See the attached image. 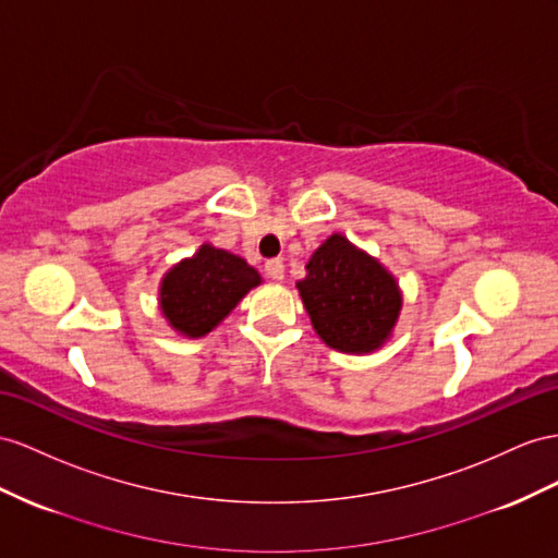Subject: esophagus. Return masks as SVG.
Here are the masks:
<instances>
[{
  "mask_svg": "<svg viewBox=\"0 0 558 558\" xmlns=\"http://www.w3.org/2000/svg\"><path fill=\"white\" fill-rule=\"evenodd\" d=\"M264 268H266V276L270 280H282L284 278V264L280 259H268Z\"/></svg>",
  "mask_w": 558,
  "mask_h": 558,
  "instance_id": "obj_1",
  "label": "esophagus"
}]
</instances>
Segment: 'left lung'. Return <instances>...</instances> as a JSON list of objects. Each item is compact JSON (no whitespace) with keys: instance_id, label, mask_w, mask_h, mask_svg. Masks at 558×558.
I'll use <instances>...</instances> for the list:
<instances>
[{"instance_id":"left-lung-1","label":"left lung","mask_w":558,"mask_h":558,"mask_svg":"<svg viewBox=\"0 0 558 558\" xmlns=\"http://www.w3.org/2000/svg\"><path fill=\"white\" fill-rule=\"evenodd\" d=\"M296 290L320 339L344 353L381 347L401 311L396 280L339 233L313 252Z\"/></svg>"}]
</instances>
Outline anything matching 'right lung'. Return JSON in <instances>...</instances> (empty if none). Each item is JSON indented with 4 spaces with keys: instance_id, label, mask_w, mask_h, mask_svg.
I'll list each match as a JSON object with an SVG mask.
<instances>
[{
    "instance_id": "1",
    "label": "right lung",
    "mask_w": 558,
    "mask_h": 558,
    "mask_svg": "<svg viewBox=\"0 0 558 558\" xmlns=\"http://www.w3.org/2000/svg\"><path fill=\"white\" fill-rule=\"evenodd\" d=\"M262 282L259 274L240 256L203 245L162 280L160 304L174 330L203 337L231 313L242 296Z\"/></svg>"
}]
</instances>
